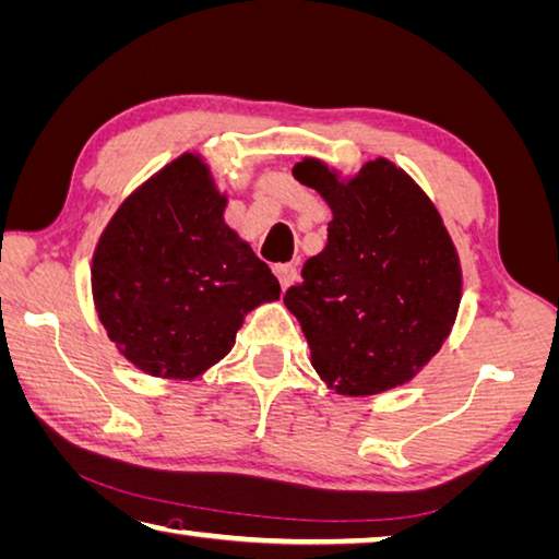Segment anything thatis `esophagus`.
<instances>
[{"mask_svg":"<svg viewBox=\"0 0 559 559\" xmlns=\"http://www.w3.org/2000/svg\"><path fill=\"white\" fill-rule=\"evenodd\" d=\"M276 276L281 281V288L286 290V288H290L298 281V269H296V265H290V263L276 265Z\"/></svg>","mask_w":559,"mask_h":559,"instance_id":"34e87169","label":"esophagus"}]
</instances>
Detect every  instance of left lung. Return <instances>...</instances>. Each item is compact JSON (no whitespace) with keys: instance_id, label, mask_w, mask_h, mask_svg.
<instances>
[{"instance_id":"1","label":"left lung","mask_w":559,"mask_h":559,"mask_svg":"<svg viewBox=\"0 0 559 559\" xmlns=\"http://www.w3.org/2000/svg\"><path fill=\"white\" fill-rule=\"evenodd\" d=\"M294 176L333 211L325 248L283 296L316 373L353 397L407 383L445 343L463 290L438 209L388 158L350 181L318 158L296 164Z\"/></svg>"}]
</instances>
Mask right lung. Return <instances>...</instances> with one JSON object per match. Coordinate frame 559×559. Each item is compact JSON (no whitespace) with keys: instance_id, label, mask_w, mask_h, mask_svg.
<instances>
[{"instance_id":"1","label":"right lung","mask_w":559,"mask_h":559,"mask_svg":"<svg viewBox=\"0 0 559 559\" xmlns=\"http://www.w3.org/2000/svg\"><path fill=\"white\" fill-rule=\"evenodd\" d=\"M209 166L183 154L121 203L94 251V306L121 356L191 380L234 348L243 316L281 286L224 224Z\"/></svg>"}]
</instances>
